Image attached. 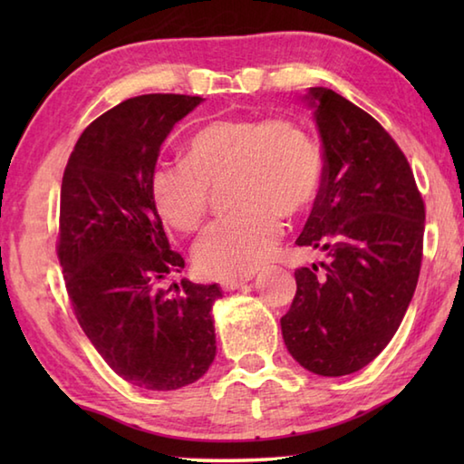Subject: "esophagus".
I'll list each match as a JSON object with an SVG mask.
<instances>
[{"instance_id":"esophagus-1","label":"esophagus","mask_w":464,"mask_h":464,"mask_svg":"<svg viewBox=\"0 0 464 464\" xmlns=\"http://www.w3.org/2000/svg\"><path fill=\"white\" fill-rule=\"evenodd\" d=\"M251 279H253L251 275H247V277H239V279H223L221 287H223V291H235V289H241L243 285H247Z\"/></svg>"}]
</instances>
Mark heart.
<instances>
[{"label": "heart", "instance_id": "1", "mask_svg": "<svg viewBox=\"0 0 464 464\" xmlns=\"http://www.w3.org/2000/svg\"><path fill=\"white\" fill-rule=\"evenodd\" d=\"M227 177L233 213L217 219L193 249L207 277L237 279L269 261L283 233L281 215L299 217L319 197L323 160L313 137L287 120L217 117L185 145V161L157 163L151 199L161 219L189 233L201 225L209 187Z\"/></svg>", "mask_w": 464, "mask_h": 464}]
</instances>
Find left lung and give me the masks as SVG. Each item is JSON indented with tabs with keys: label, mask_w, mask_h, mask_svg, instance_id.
<instances>
[{
	"label": "left lung",
	"mask_w": 464,
	"mask_h": 464,
	"mask_svg": "<svg viewBox=\"0 0 464 464\" xmlns=\"http://www.w3.org/2000/svg\"><path fill=\"white\" fill-rule=\"evenodd\" d=\"M323 143V181L297 245L324 253L323 271H295L297 295L281 319L303 369L343 377L387 347L415 295L425 205L392 137L361 107L309 87Z\"/></svg>",
	"instance_id": "obj_1"
}]
</instances>
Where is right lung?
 <instances>
[{
    "instance_id": "obj_1",
    "label": "right lung",
    "mask_w": 464,
    "mask_h": 464,
    "mask_svg": "<svg viewBox=\"0 0 464 464\" xmlns=\"http://www.w3.org/2000/svg\"><path fill=\"white\" fill-rule=\"evenodd\" d=\"M203 100L151 93L87 127L69 157L59 205L57 257L75 317L127 382L175 391L201 379L217 353V283L163 281L185 267L157 213L150 177L173 125Z\"/></svg>"
}]
</instances>
